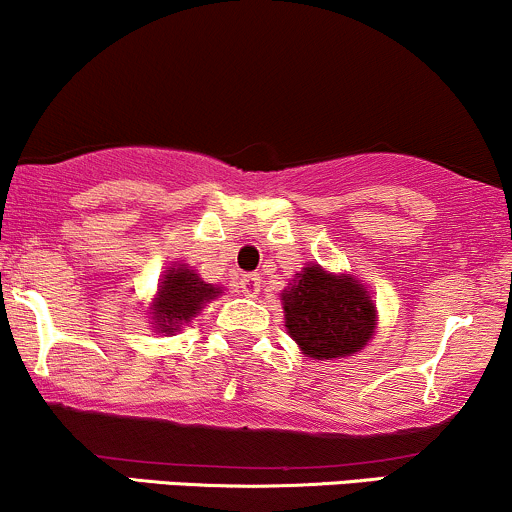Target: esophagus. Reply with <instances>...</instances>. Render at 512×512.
Segmentation results:
<instances>
[{
    "mask_svg": "<svg viewBox=\"0 0 512 512\" xmlns=\"http://www.w3.org/2000/svg\"><path fill=\"white\" fill-rule=\"evenodd\" d=\"M236 288H239L241 295L246 298H256L261 293V276L258 273H244V276L236 278Z\"/></svg>",
    "mask_w": 512,
    "mask_h": 512,
    "instance_id": "obj_1",
    "label": "esophagus"
}]
</instances>
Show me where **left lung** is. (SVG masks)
Listing matches in <instances>:
<instances>
[{"instance_id":"8db88e82","label":"left lung","mask_w":512,"mask_h":512,"mask_svg":"<svg viewBox=\"0 0 512 512\" xmlns=\"http://www.w3.org/2000/svg\"><path fill=\"white\" fill-rule=\"evenodd\" d=\"M285 327L312 359H339L359 351L373 334L376 310L364 285L320 266L295 273L283 293Z\"/></svg>"}]
</instances>
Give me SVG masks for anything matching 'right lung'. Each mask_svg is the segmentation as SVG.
<instances>
[{
    "instance_id": "obj_1",
    "label": "right lung",
    "mask_w": 512,
    "mask_h": 512,
    "mask_svg": "<svg viewBox=\"0 0 512 512\" xmlns=\"http://www.w3.org/2000/svg\"><path fill=\"white\" fill-rule=\"evenodd\" d=\"M217 293L219 288L197 278V273L188 268H173L158 290L153 320L158 322L161 332H173L190 317H195L207 300L217 298Z\"/></svg>"
}]
</instances>
